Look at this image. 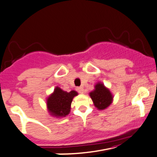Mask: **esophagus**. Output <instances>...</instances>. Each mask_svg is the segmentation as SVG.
I'll list each match as a JSON object with an SVG mask.
<instances>
[{
  "label": "esophagus",
  "instance_id": "1",
  "mask_svg": "<svg viewBox=\"0 0 157 157\" xmlns=\"http://www.w3.org/2000/svg\"><path fill=\"white\" fill-rule=\"evenodd\" d=\"M77 90L78 91V93H80V94L84 93V90H83V88H82V87H79V88H77Z\"/></svg>",
  "mask_w": 157,
  "mask_h": 157
}]
</instances>
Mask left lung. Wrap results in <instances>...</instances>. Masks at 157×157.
I'll return each instance as SVG.
<instances>
[{
    "label": "left lung",
    "mask_w": 157,
    "mask_h": 157,
    "mask_svg": "<svg viewBox=\"0 0 157 157\" xmlns=\"http://www.w3.org/2000/svg\"><path fill=\"white\" fill-rule=\"evenodd\" d=\"M93 103L99 110L107 109L113 101V95L104 83L98 82L94 86V90L89 93Z\"/></svg>",
    "instance_id": "8db88e82"
}]
</instances>
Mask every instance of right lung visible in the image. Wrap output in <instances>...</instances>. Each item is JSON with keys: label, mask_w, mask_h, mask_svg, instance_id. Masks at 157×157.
Wrapping results in <instances>:
<instances>
[{"label": "right lung", "mask_w": 157, "mask_h": 157, "mask_svg": "<svg viewBox=\"0 0 157 157\" xmlns=\"http://www.w3.org/2000/svg\"><path fill=\"white\" fill-rule=\"evenodd\" d=\"M78 95L75 90L67 92L56 86L54 91L47 98V107L50 116L60 118L66 117L70 113L73 98Z\"/></svg>", "instance_id": "add662e5"}]
</instances>
